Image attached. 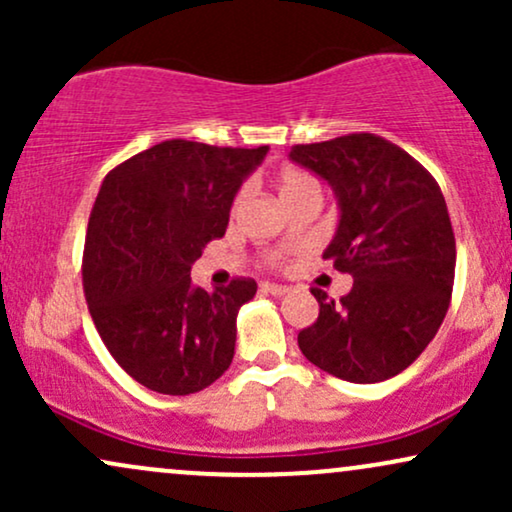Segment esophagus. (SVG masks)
Segmentation results:
<instances>
[{
	"label": "esophagus",
	"instance_id": "34e87169",
	"mask_svg": "<svg viewBox=\"0 0 512 512\" xmlns=\"http://www.w3.org/2000/svg\"><path fill=\"white\" fill-rule=\"evenodd\" d=\"M260 291L269 293V296H284V293L289 289H286V286H281V284H269V281H262Z\"/></svg>",
	"mask_w": 512,
	"mask_h": 512
}]
</instances>
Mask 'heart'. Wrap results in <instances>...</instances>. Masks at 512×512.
Here are the masks:
<instances>
[{"label": "heart", "mask_w": 512, "mask_h": 512, "mask_svg": "<svg viewBox=\"0 0 512 512\" xmlns=\"http://www.w3.org/2000/svg\"><path fill=\"white\" fill-rule=\"evenodd\" d=\"M276 185H279L281 199H289L293 195H301V192H305V190H313V187H317V182L313 175L305 173V170L289 166V168L281 170Z\"/></svg>", "instance_id": "heart-1"}]
</instances>
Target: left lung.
<instances>
[{
	"mask_svg": "<svg viewBox=\"0 0 512 512\" xmlns=\"http://www.w3.org/2000/svg\"><path fill=\"white\" fill-rule=\"evenodd\" d=\"M291 158L332 185L342 216L322 257L354 276L337 303L310 289L320 315L298 332V346L334 378H392L419 358L448 313L455 233L443 192L416 158L370 132L298 144Z\"/></svg>",
	"mask_w": 512,
	"mask_h": 512,
	"instance_id": "1",
	"label": "left lung"
}]
</instances>
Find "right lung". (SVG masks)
<instances>
[{
	"mask_svg": "<svg viewBox=\"0 0 512 512\" xmlns=\"http://www.w3.org/2000/svg\"><path fill=\"white\" fill-rule=\"evenodd\" d=\"M267 146L161 142L105 175L88 216L84 293L110 356L161 395H192L226 373L236 315L257 284L195 289L192 262L226 233L240 182Z\"/></svg>",
	"mask_w": 512,
	"mask_h": 512,
	"instance_id": "add662e5",
	"label": "right lung"
}]
</instances>
